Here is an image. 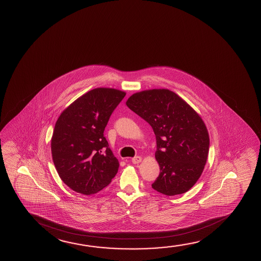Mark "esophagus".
Here are the masks:
<instances>
[{
	"mask_svg": "<svg viewBox=\"0 0 261 261\" xmlns=\"http://www.w3.org/2000/svg\"><path fill=\"white\" fill-rule=\"evenodd\" d=\"M132 162H133V164H138V163H140V162H141V156H136V157L133 158Z\"/></svg>",
	"mask_w": 261,
	"mask_h": 261,
	"instance_id": "34e87169",
	"label": "esophagus"
}]
</instances>
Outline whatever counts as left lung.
Listing matches in <instances>:
<instances>
[{
	"instance_id": "left-lung-1",
	"label": "left lung",
	"mask_w": 261,
	"mask_h": 261,
	"mask_svg": "<svg viewBox=\"0 0 261 261\" xmlns=\"http://www.w3.org/2000/svg\"><path fill=\"white\" fill-rule=\"evenodd\" d=\"M128 106L153 129L161 172L151 187L167 196L191 189L207 162L210 138L202 119L173 91L154 89L134 93Z\"/></svg>"
}]
</instances>
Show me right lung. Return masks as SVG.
Instances as JSON below:
<instances>
[{"label":"right lung","instance_id":"right-lung-1","mask_svg":"<svg viewBox=\"0 0 261 261\" xmlns=\"http://www.w3.org/2000/svg\"><path fill=\"white\" fill-rule=\"evenodd\" d=\"M125 95L115 89L91 90L70 104L56 121L50 145L53 160L60 178L72 191L97 193L118 172L119 162L103 133Z\"/></svg>","mask_w":261,"mask_h":261}]
</instances>
